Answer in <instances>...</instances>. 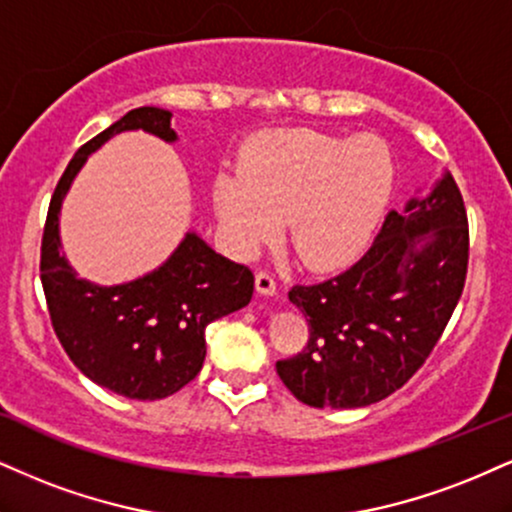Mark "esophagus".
<instances>
[{
	"label": "esophagus",
	"mask_w": 512,
	"mask_h": 512,
	"mask_svg": "<svg viewBox=\"0 0 512 512\" xmlns=\"http://www.w3.org/2000/svg\"><path fill=\"white\" fill-rule=\"evenodd\" d=\"M255 291L260 295H274L276 293V283L272 276L267 272H257L255 274Z\"/></svg>",
	"instance_id": "obj_1"
}]
</instances>
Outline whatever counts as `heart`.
<instances>
[{
    "label": "heart",
    "mask_w": 512,
    "mask_h": 512,
    "mask_svg": "<svg viewBox=\"0 0 512 512\" xmlns=\"http://www.w3.org/2000/svg\"><path fill=\"white\" fill-rule=\"evenodd\" d=\"M393 183L396 164L381 138L286 128L250 143L240 169L221 171L212 200L238 257L255 255L286 221L298 262L312 272H331L367 248Z\"/></svg>",
    "instance_id": "b5f03b06"
}]
</instances>
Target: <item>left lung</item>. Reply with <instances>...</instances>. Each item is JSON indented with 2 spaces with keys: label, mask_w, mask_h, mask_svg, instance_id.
Segmentation results:
<instances>
[{
  "label": "left lung",
  "mask_w": 512,
  "mask_h": 512,
  "mask_svg": "<svg viewBox=\"0 0 512 512\" xmlns=\"http://www.w3.org/2000/svg\"><path fill=\"white\" fill-rule=\"evenodd\" d=\"M470 231L463 195L443 174L427 197L389 212L353 267L288 300L307 317L303 353L276 362L310 408L379 403L424 365L463 295Z\"/></svg>",
  "instance_id": "8db88e82"
}]
</instances>
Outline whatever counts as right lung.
<instances>
[{
  "label": "right lung",
  "mask_w": 512,
  "mask_h": 512,
  "mask_svg": "<svg viewBox=\"0 0 512 512\" xmlns=\"http://www.w3.org/2000/svg\"><path fill=\"white\" fill-rule=\"evenodd\" d=\"M126 131L178 140L171 112L138 107L80 147L49 202L40 279L54 334L73 365L123 398L159 400L197 377L207 355V324L248 305L255 276L188 231L169 260L140 279L116 286L80 279L61 252V202L92 152Z\"/></svg>",
  "instance_id": "add662e5"
}]
</instances>
